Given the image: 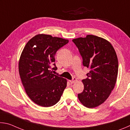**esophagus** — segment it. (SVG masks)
Segmentation results:
<instances>
[{"label":"esophagus","mask_w":130,"mask_h":130,"mask_svg":"<svg viewBox=\"0 0 130 130\" xmlns=\"http://www.w3.org/2000/svg\"><path fill=\"white\" fill-rule=\"evenodd\" d=\"M77 79L76 77H73L72 80H69V82L71 84L75 83L76 82H77Z\"/></svg>","instance_id":"esophagus-1"}]
</instances>
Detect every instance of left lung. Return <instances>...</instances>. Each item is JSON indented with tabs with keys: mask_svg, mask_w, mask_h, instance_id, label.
I'll list each match as a JSON object with an SVG mask.
<instances>
[{
	"mask_svg": "<svg viewBox=\"0 0 130 130\" xmlns=\"http://www.w3.org/2000/svg\"><path fill=\"white\" fill-rule=\"evenodd\" d=\"M84 67L90 68L84 79V90L78 94L83 105L92 108L103 104L115 87L118 73L117 55L109 41L101 37L87 35L73 39Z\"/></svg>",
	"mask_w": 130,
	"mask_h": 130,
	"instance_id": "1",
	"label": "left lung"
}]
</instances>
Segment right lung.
<instances>
[{"instance_id":"add662e5","label":"right lung","mask_w":130,"mask_h":130,"mask_svg":"<svg viewBox=\"0 0 130 130\" xmlns=\"http://www.w3.org/2000/svg\"><path fill=\"white\" fill-rule=\"evenodd\" d=\"M68 42V39L38 34L28 41L22 52L19 75L26 93L37 105L44 107L55 105L67 87V79L52 72L57 69L54 63L57 51ZM52 64L55 67L52 68Z\"/></svg>"}]
</instances>
